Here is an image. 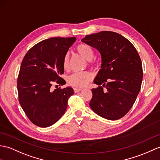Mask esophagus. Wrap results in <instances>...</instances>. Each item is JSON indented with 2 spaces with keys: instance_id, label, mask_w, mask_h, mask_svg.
<instances>
[{
  "instance_id": "obj_1",
  "label": "esophagus",
  "mask_w": 160,
  "mask_h": 160,
  "mask_svg": "<svg viewBox=\"0 0 160 160\" xmlns=\"http://www.w3.org/2000/svg\"><path fill=\"white\" fill-rule=\"evenodd\" d=\"M82 90V88H77V87L73 88V91L75 92H79Z\"/></svg>"
}]
</instances>
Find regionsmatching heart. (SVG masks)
<instances>
[{
    "mask_svg": "<svg viewBox=\"0 0 160 160\" xmlns=\"http://www.w3.org/2000/svg\"><path fill=\"white\" fill-rule=\"evenodd\" d=\"M76 50L80 55L88 61V65L93 66L95 65V62L91 59L94 57V51L92 48L86 43L78 44L76 47ZM62 68L65 71H68L69 68V54H65L62 58ZM92 78V74L88 71L76 72L70 75L68 78V84L72 87L80 88L84 87L88 83Z\"/></svg>",
    "mask_w": 160,
    "mask_h": 160,
    "instance_id": "1",
    "label": "heart"
}]
</instances>
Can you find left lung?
Listing matches in <instances>:
<instances>
[{"label": "left lung", "instance_id": "obj_1", "mask_svg": "<svg viewBox=\"0 0 160 160\" xmlns=\"http://www.w3.org/2000/svg\"><path fill=\"white\" fill-rule=\"evenodd\" d=\"M82 42L102 56V69L94 80L100 86L92 89L89 105L100 117L119 119L132 108L140 91L143 72L138 52L128 39L112 31L88 35Z\"/></svg>", "mask_w": 160, "mask_h": 160}]
</instances>
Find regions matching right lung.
Listing matches in <instances>:
<instances>
[{
	"label": "right lung",
	"instance_id": "1",
	"mask_svg": "<svg viewBox=\"0 0 160 160\" xmlns=\"http://www.w3.org/2000/svg\"><path fill=\"white\" fill-rule=\"evenodd\" d=\"M76 38H52L32 46L22 60L17 81L19 102L33 124L47 128L64 114L68 102L74 92L71 87L56 88L54 82L63 85L62 58ZM57 86V85H56Z\"/></svg>",
	"mask_w": 160,
	"mask_h": 160
}]
</instances>
